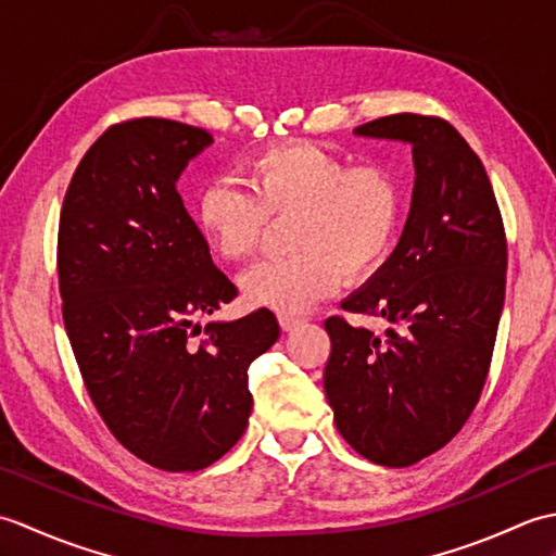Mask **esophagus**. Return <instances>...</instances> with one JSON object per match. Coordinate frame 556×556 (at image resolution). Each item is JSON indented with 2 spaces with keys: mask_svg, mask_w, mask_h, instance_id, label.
<instances>
[{
  "mask_svg": "<svg viewBox=\"0 0 556 556\" xmlns=\"http://www.w3.org/2000/svg\"><path fill=\"white\" fill-rule=\"evenodd\" d=\"M279 325H281V329H285V332H293V329L303 325V320L296 315H279Z\"/></svg>",
  "mask_w": 556,
  "mask_h": 556,
  "instance_id": "esophagus-1",
  "label": "esophagus"
}]
</instances>
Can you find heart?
<instances>
[{
    "label": "heart",
    "instance_id": "obj_1",
    "mask_svg": "<svg viewBox=\"0 0 556 556\" xmlns=\"http://www.w3.org/2000/svg\"><path fill=\"white\" fill-rule=\"evenodd\" d=\"M243 184L217 179L195 200V222L224 260L251 255L267 217H291L287 257L245 269L239 285L255 308L279 315L308 311L341 281L365 277L392 251L404 191L377 162L351 164L313 143L275 146L245 164Z\"/></svg>",
    "mask_w": 556,
    "mask_h": 556
}]
</instances>
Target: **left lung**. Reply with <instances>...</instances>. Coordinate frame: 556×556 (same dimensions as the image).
Returning a JSON list of instances; mask_svg holds the SVG:
<instances>
[{
	"instance_id": "left-lung-1",
	"label": "left lung",
	"mask_w": 556,
	"mask_h": 556,
	"mask_svg": "<svg viewBox=\"0 0 556 556\" xmlns=\"http://www.w3.org/2000/svg\"><path fill=\"white\" fill-rule=\"evenodd\" d=\"M353 134L408 143L416 181L394 253L341 301L389 327L329 317L325 394L361 456L404 468L442 448L478 404L504 308V224L485 167L448 122L392 114Z\"/></svg>"
}]
</instances>
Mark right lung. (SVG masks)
<instances>
[{
	"mask_svg": "<svg viewBox=\"0 0 556 556\" xmlns=\"http://www.w3.org/2000/svg\"><path fill=\"white\" fill-rule=\"evenodd\" d=\"M210 146L205 128L179 122L116 124L80 160L59 217V291L83 382L116 440L172 473L207 468L241 440L248 368L279 339L267 308L198 323L236 296L176 191Z\"/></svg>",
	"mask_w": 556,
	"mask_h": 556,
	"instance_id": "1",
	"label": "right lung"
}]
</instances>
